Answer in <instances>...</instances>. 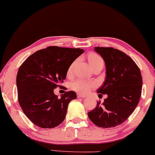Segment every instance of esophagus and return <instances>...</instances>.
<instances>
[{
  "mask_svg": "<svg viewBox=\"0 0 155 155\" xmlns=\"http://www.w3.org/2000/svg\"><path fill=\"white\" fill-rule=\"evenodd\" d=\"M77 97L78 98H85L86 96L84 94H77Z\"/></svg>",
  "mask_w": 155,
  "mask_h": 155,
  "instance_id": "obj_1",
  "label": "esophagus"
}]
</instances>
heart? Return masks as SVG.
<instances>
[{"instance_id":"b5f03b06","label":"heart","mask_w":155,"mask_h":155,"mask_svg":"<svg viewBox=\"0 0 155 155\" xmlns=\"http://www.w3.org/2000/svg\"><path fill=\"white\" fill-rule=\"evenodd\" d=\"M89 62L91 67L94 65H97L98 64L103 63V60L100 56H98L97 54H91L89 56ZM76 61L73 62L69 66L68 69V74H71L73 71L74 66L75 65ZM96 84L93 81H83L81 79H76L74 82H72L71 84V88L74 91L79 92L81 94H87L90 90L94 88Z\"/></svg>"}]
</instances>
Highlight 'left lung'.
<instances>
[{"instance_id":"8db88e82","label":"left lung","mask_w":155,"mask_h":155,"mask_svg":"<svg viewBox=\"0 0 155 155\" xmlns=\"http://www.w3.org/2000/svg\"><path fill=\"white\" fill-rule=\"evenodd\" d=\"M94 51L106 65L105 81L97 93L107 94V98L102 104L97 102L88 117L99 127H115L126 121L138 105L142 94V74L125 53L112 47H95Z\"/></svg>"}]
</instances>
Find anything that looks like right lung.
Segmentation results:
<instances>
[{
	"instance_id": "obj_1",
	"label": "right lung",
	"mask_w": 155,
	"mask_h": 155,
	"mask_svg": "<svg viewBox=\"0 0 155 155\" xmlns=\"http://www.w3.org/2000/svg\"><path fill=\"white\" fill-rule=\"evenodd\" d=\"M84 52L81 48L48 46L29 56L16 76L18 99L31 122L41 128H54L65 119L68 105L76 99L66 91L59 99L54 89L66 79L71 64Z\"/></svg>"
}]
</instances>
